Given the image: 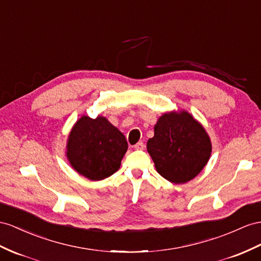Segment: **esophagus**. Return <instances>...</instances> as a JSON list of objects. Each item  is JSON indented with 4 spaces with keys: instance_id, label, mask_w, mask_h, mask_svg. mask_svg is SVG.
<instances>
[{
    "instance_id": "34e87169",
    "label": "esophagus",
    "mask_w": 261,
    "mask_h": 261,
    "mask_svg": "<svg viewBox=\"0 0 261 261\" xmlns=\"http://www.w3.org/2000/svg\"><path fill=\"white\" fill-rule=\"evenodd\" d=\"M135 149H136V150H143V149H144V143H143V142H138V143L135 145Z\"/></svg>"
}]
</instances>
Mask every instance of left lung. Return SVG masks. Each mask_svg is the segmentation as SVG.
Listing matches in <instances>:
<instances>
[{
    "label": "left lung",
    "mask_w": 261,
    "mask_h": 261,
    "mask_svg": "<svg viewBox=\"0 0 261 261\" xmlns=\"http://www.w3.org/2000/svg\"><path fill=\"white\" fill-rule=\"evenodd\" d=\"M161 176L174 184L194 178L211 156L212 143L204 126L185 110L166 112L154 125V137L146 143Z\"/></svg>",
    "instance_id": "1"
}]
</instances>
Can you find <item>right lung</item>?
<instances>
[{"mask_svg":"<svg viewBox=\"0 0 261 261\" xmlns=\"http://www.w3.org/2000/svg\"><path fill=\"white\" fill-rule=\"evenodd\" d=\"M126 150L128 142L123 133L108 119L83 116L69 133L66 155L80 175L100 181L119 170Z\"/></svg>","mask_w":261,"mask_h":261,"instance_id":"1","label":"right lung"}]
</instances>
